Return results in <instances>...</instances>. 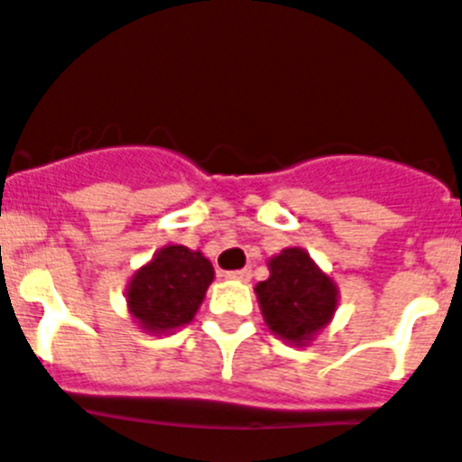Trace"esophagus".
<instances>
[{"label":"esophagus","instance_id":"1","mask_svg":"<svg viewBox=\"0 0 462 462\" xmlns=\"http://www.w3.org/2000/svg\"><path fill=\"white\" fill-rule=\"evenodd\" d=\"M253 276V269H236V272H226V278H234V281H250Z\"/></svg>","mask_w":462,"mask_h":462}]
</instances>
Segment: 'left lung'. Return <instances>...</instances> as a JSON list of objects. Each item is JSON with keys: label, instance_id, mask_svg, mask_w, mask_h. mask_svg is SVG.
<instances>
[{"label": "left lung", "instance_id": "left-lung-1", "mask_svg": "<svg viewBox=\"0 0 462 462\" xmlns=\"http://www.w3.org/2000/svg\"><path fill=\"white\" fill-rule=\"evenodd\" d=\"M269 269L272 276L254 288L266 326L295 345L311 340L333 319L337 288L300 247L283 250Z\"/></svg>", "mask_w": 462, "mask_h": 462}]
</instances>
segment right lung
Wrapping results in <instances>:
<instances>
[{
    "label": "right lung",
    "mask_w": 462,
    "mask_h": 462,
    "mask_svg": "<svg viewBox=\"0 0 462 462\" xmlns=\"http://www.w3.org/2000/svg\"><path fill=\"white\" fill-rule=\"evenodd\" d=\"M215 278L209 259L184 245H167L134 273L127 288L129 311L143 330H171L196 316Z\"/></svg>",
    "instance_id": "obj_1"
}]
</instances>
